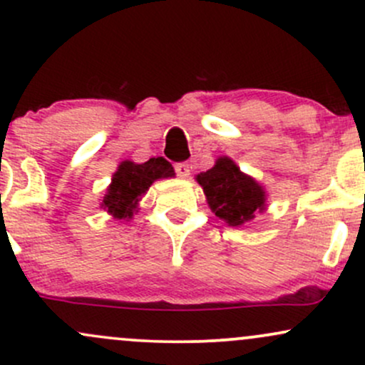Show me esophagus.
I'll return each instance as SVG.
<instances>
[{
  "mask_svg": "<svg viewBox=\"0 0 365 365\" xmlns=\"http://www.w3.org/2000/svg\"><path fill=\"white\" fill-rule=\"evenodd\" d=\"M175 171L180 178H188L190 177V165L188 163H177L175 165Z\"/></svg>",
  "mask_w": 365,
  "mask_h": 365,
  "instance_id": "esophagus-1",
  "label": "esophagus"
}]
</instances>
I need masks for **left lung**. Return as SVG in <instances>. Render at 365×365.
Masks as SVG:
<instances>
[{"mask_svg":"<svg viewBox=\"0 0 365 365\" xmlns=\"http://www.w3.org/2000/svg\"><path fill=\"white\" fill-rule=\"evenodd\" d=\"M195 180L202 187L211 211L230 226L249 223L266 209L264 188L230 158H217L216 165L197 175Z\"/></svg>","mask_w":365,"mask_h":365,"instance_id":"obj_1","label":"left lung"}]
</instances>
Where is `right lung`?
<instances>
[{"label": "right lung", "mask_w": 365, "mask_h": 365, "mask_svg": "<svg viewBox=\"0 0 365 365\" xmlns=\"http://www.w3.org/2000/svg\"><path fill=\"white\" fill-rule=\"evenodd\" d=\"M173 166L165 158H150L149 161L137 165L133 161L120 163L118 170L111 178L101 207L116 220L132 217L142 195L159 178H173Z\"/></svg>", "instance_id": "right-lung-1"}]
</instances>
